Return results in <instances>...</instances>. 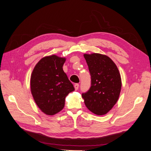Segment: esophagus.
<instances>
[{"label":"esophagus","instance_id":"34e87169","mask_svg":"<svg viewBox=\"0 0 151 151\" xmlns=\"http://www.w3.org/2000/svg\"><path fill=\"white\" fill-rule=\"evenodd\" d=\"M79 85L78 84H74V88H75V90H77L79 89Z\"/></svg>","mask_w":151,"mask_h":151}]
</instances>
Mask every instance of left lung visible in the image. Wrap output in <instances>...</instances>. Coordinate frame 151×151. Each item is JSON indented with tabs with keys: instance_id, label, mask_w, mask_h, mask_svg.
<instances>
[{
	"instance_id": "1",
	"label": "left lung",
	"mask_w": 151,
	"mask_h": 151,
	"mask_svg": "<svg viewBox=\"0 0 151 151\" xmlns=\"http://www.w3.org/2000/svg\"><path fill=\"white\" fill-rule=\"evenodd\" d=\"M91 77V86L82 94L90 111L104 115L114 106L120 96L122 79L117 66L109 57L100 53L84 54Z\"/></svg>"
}]
</instances>
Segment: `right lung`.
Returning <instances> with one entry per match:
<instances>
[{
	"instance_id": "right-lung-1",
	"label": "right lung",
	"mask_w": 151,
	"mask_h": 151,
	"mask_svg": "<svg viewBox=\"0 0 151 151\" xmlns=\"http://www.w3.org/2000/svg\"><path fill=\"white\" fill-rule=\"evenodd\" d=\"M65 58L55 55L42 58L36 63L30 79L31 92L40 110L53 115L64 107L65 99L74 91L63 70Z\"/></svg>"
}]
</instances>
